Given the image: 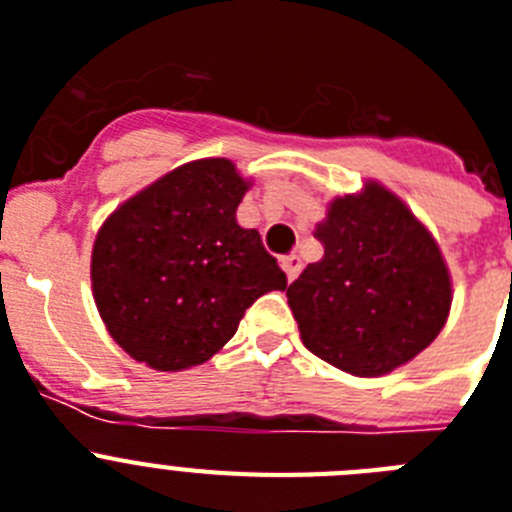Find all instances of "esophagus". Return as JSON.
Returning <instances> with one entry per match:
<instances>
[{"label": "esophagus", "instance_id": "1", "mask_svg": "<svg viewBox=\"0 0 512 512\" xmlns=\"http://www.w3.org/2000/svg\"><path fill=\"white\" fill-rule=\"evenodd\" d=\"M281 268H283V273L288 275V281H293V278H296V275L301 273V257L299 255H283L281 257Z\"/></svg>", "mask_w": 512, "mask_h": 512}]
</instances>
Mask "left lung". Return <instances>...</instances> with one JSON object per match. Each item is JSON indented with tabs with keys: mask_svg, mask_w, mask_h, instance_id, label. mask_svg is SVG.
Here are the masks:
<instances>
[{
	"mask_svg": "<svg viewBox=\"0 0 512 512\" xmlns=\"http://www.w3.org/2000/svg\"><path fill=\"white\" fill-rule=\"evenodd\" d=\"M319 262L288 286V306L311 353L353 376L410 363L446 327L453 283L443 252L410 206L366 180L332 198L314 229Z\"/></svg>",
	"mask_w": 512,
	"mask_h": 512,
	"instance_id": "obj_1",
	"label": "left lung"
}]
</instances>
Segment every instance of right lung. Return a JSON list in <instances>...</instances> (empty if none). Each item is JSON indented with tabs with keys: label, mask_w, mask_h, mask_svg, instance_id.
<instances>
[{
	"label": "right lung",
	"mask_w": 512,
	"mask_h": 512,
	"mask_svg": "<svg viewBox=\"0 0 512 512\" xmlns=\"http://www.w3.org/2000/svg\"><path fill=\"white\" fill-rule=\"evenodd\" d=\"M252 180L224 157L180 164L102 221L92 244V296L105 330L154 371L201 366L234 337L286 273L244 229Z\"/></svg>",
	"instance_id": "right-lung-1"
}]
</instances>
